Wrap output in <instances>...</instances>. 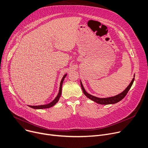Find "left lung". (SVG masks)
Wrapping results in <instances>:
<instances>
[{
	"instance_id": "left-lung-1",
	"label": "left lung",
	"mask_w": 148,
	"mask_h": 148,
	"mask_svg": "<svg viewBox=\"0 0 148 148\" xmlns=\"http://www.w3.org/2000/svg\"><path fill=\"white\" fill-rule=\"evenodd\" d=\"M134 78H133L132 79V82H130V84H129V85L126 88V89H125L123 92H122L121 93H120L119 95H117L114 97H108V98H98L96 97L95 96H93L92 95H90L88 93H87L86 92V90H85L82 82H81V88L82 89L83 92L84 94L90 99H91L92 101H94L95 103L99 104H104V105H107V104H116L118 102H119L120 101H121V99H123L125 96H126L128 92V91L129 90V89H130L131 86L133 85V83L134 82Z\"/></svg>"
}]
</instances>
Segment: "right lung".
Instances as JSON below:
<instances>
[{
    "label": "right lung",
    "instance_id": "obj_1",
    "mask_svg": "<svg viewBox=\"0 0 148 148\" xmlns=\"http://www.w3.org/2000/svg\"><path fill=\"white\" fill-rule=\"evenodd\" d=\"M66 74L64 75V76L63 77L62 81L60 82V89H59V94L58 95V96H57L56 97V98L52 101L50 103L48 104H46V105H42V106H28L29 107L31 108H34V109H43V108H50V107H53V106H54L57 103H58L60 96H61V94H62V84H63V81H64V79L65 78V77L66 76Z\"/></svg>",
    "mask_w": 148,
    "mask_h": 148
}]
</instances>
